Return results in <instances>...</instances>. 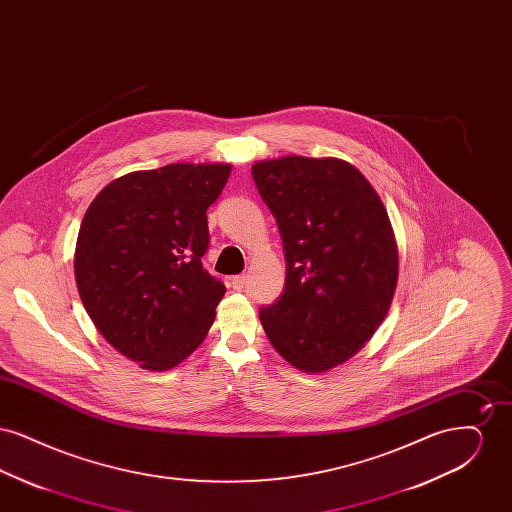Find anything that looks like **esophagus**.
Segmentation results:
<instances>
[{
    "label": "esophagus",
    "mask_w": 512,
    "mask_h": 512,
    "mask_svg": "<svg viewBox=\"0 0 512 512\" xmlns=\"http://www.w3.org/2000/svg\"><path fill=\"white\" fill-rule=\"evenodd\" d=\"M245 282H247V276H245V274H238V276H234V278L230 280V284H232V288H234L236 292L244 290Z\"/></svg>",
    "instance_id": "esophagus-1"
}]
</instances>
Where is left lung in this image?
I'll return each mask as SVG.
<instances>
[{
  "instance_id": "obj_1",
  "label": "left lung",
  "mask_w": 512,
  "mask_h": 512,
  "mask_svg": "<svg viewBox=\"0 0 512 512\" xmlns=\"http://www.w3.org/2000/svg\"><path fill=\"white\" fill-rule=\"evenodd\" d=\"M251 172L288 263L284 293L261 311V324L290 365L328 372L355 357L390 311L399 249L388 211L338 157L284 155Z\"/></svg>"
}]
</instances>
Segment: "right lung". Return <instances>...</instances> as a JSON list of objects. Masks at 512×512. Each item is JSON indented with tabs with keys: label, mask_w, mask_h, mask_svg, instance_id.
Masks as SVG:
<instances>
[{
	"label": "right lung",
	"mask_w": 512,
	"mask_h": 512,
	"mask_svg": "<svg viewBox=\"0 0 512 512\" xmlns=\"http://www.w3.org/2000/svg\"><path fill=\"white\" fill-rule=\"evenodd\" d=\"M232 165L172 163L109 182L76 238L74 278L88 317L126 359L163 372L203 343L224 284L201 263L207 209Z\"/></svg>",
	"instance_id": "obj_1"
}]
</instances>
